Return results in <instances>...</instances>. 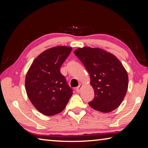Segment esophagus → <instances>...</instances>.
<instances>
[{
    "mask_svg": "<svg viewBox=\"0 0 148 148\" xmlns=\"http://www.w3.org/2000/svg\"><path fill=\"white\" fill-rule=\"evenodd\" d=\"M82 87V85H79V86L78 87H76V92H79L80 90H81Z\"/></svg>",
    "mask_w": 148,
    "mask_h": 148,
    "instance_id": "34e87169",
    "label": "esophagus"
}]
</instances>
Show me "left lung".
<instances>
[{"instance_id": "left-lung-1", "label": "left lung", "mask_w": 148, "mask_h": 148, "mask_svg": "<svg viewBox=\"0 0 148 148\" xmlns=\"http://www.w3.org/2000/svg\"><path fill=\"white\" fill-rule=\"evenodd\" d=\"M91 77L94 99L89 102L92 108L108 113L118 107L128 89V74L119 59L100 48L84 47L74 51Z\"/></svg>"}]
</instances>
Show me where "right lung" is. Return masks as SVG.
Segmentation results:
<instances>
[{"label": "right lung", "mask_w": 148, "mask_h": 148, "mask_svg": "<svg viewBox=\"0 0 148 148\" xmlns=\"http://www.w3.org/2000/svg\"><path fill=\"white\" fill-rule=\"evenodd\" d=\"M71 51L72 47L66 46L47 49L34 59L27 74L25 88L29 99L46 116L61 112L73 93L60 71Z\"/></svg>", "instance_id": "1"}]
</instances>
